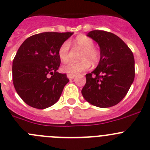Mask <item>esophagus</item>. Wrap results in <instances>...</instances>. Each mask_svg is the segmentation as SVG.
<instances>
[{
    "instance_id": "esophagus-1",
    "label": "esophagus",
    "mask_w": 150,
    "mask_h": 150,
    "mask_svg": "<svg viewBox=\"0 0 150 150\" xmlns=\"http://www.w3.org/2000/svg\"><path fill=\"white\" fill-rule=\"evenodd\" d=\"M74 77H75V75L74 74H68V78L69 79H73Z\"/></svg>"
}]
</instances>
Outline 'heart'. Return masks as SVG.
Returning <instances> with one entry per match:
<instances>
[{"label":"heart","mask_w":150,"mask_h":150,"mask_svg":"<svg viewBox=\"0 0 150 150\" xmlns=\"http://www.w3.org/2000/svg\"><path fill=\"white\" fill-rule=\"evenodd\" d=\"M74 45L79 47L82 51L81 52L79 62H68L64 64L61 68L62 72L68 74H77L87 71L91 68V62L97 64L101 59V53L97 48L94 46V41L91 38L85 35H79L74 40ZM70 44L65 41L58 49V56L62 62H66L68 59Z\"/></svg>","instance_id":"1"}]
</instances>
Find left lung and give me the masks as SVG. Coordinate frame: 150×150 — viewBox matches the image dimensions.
Returning a JSON list of instances; mask_svg holds the SVG:
<instances>
[{
	"instance_id": "left-lung-1",
	"label": "left lung",
	"mask_w": 150,
	"mask_h": 150,
	"mask_svg": "<svg viewBox=\"0 0 150 150\" xmlns=\"http://www.w3.org/2000/svg\"><path fill=\"white\" fill-rule=\"evenodd\" d=\"M88 36L99 45L101 59L97 68L85 75L82 94L94 106H114L125 98L133 82V54L121 38L109 31L93 30Z\"/></svg>"
}]
</instances>
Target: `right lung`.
<instances>
[{
  "label": "right lung",
  "mask_w": 150,
  "mask_h": 150,
  "mask_svg": "<svg viewBox=\"0 0 150 150\" xmlns=\"http://www.w3.org/2000/svg\"><path fill=\"white\" fill-rule=\"evenodd\" d=\"M72 32H42L27 38L20 46L12 62L14 87L24 102L45 109L54 105L69 82L59 74V46Z\"/></svg>",
  "instance_id": "1"
}]
</instances>
